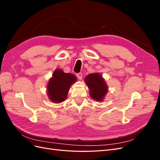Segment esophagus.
<instances>
[{
    "label": "esophagus",
    "mask_w": 160,
    "mask_h": 160,
    "mask_svg": "<svg viewBox=\"0 0 160 160\" xmlns=\"http://www.w3.org/2000/svg\"><path fill=\"white\" fill-rule=\"evenodd\" d=\"M76 75H77V77H78L79 79H80V80L82 79V77H83V75H82L81 72H79V73H77Z\"/></svg>",
    "instance_id": "obj_1"
}]
</instances>
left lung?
Masks as SVG:
<instances>
[{"label":"left lung","instance_id":"left-lung-1","mask_svg":"<svg viewBox=\"0 0 160 160\" xmlns=\"http://www.w3.org/2000/svg\"><path fill=\"white\" fill-rule=\"evenodd\" d=\"M85 82L89 89L92 99L98 101H103L108 91V85L99 73H91L85 77Z\"/></svg>","mask_w":160,"mask_h":160}]
</instances>
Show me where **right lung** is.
I'll list each match as a JSON object with an SVG mask.
<instances>
[{
    "label": "right lung",
    "mask_w": 160,
    "mask_h": 160,
    "mask_svg": "<svg viewBox=\"0 0 160 160\" xmlns=\"http://www.w3.org/2000/svg\"><path fill=\"white\" fill-rule=\"evenodd\" d=\"M77 81L71 73H65L62 69H56L47 85V95L53 103H59L67 98L70 87Z\"/></svg>",
    "instance_id": "obj_1"
}]
</instances>
